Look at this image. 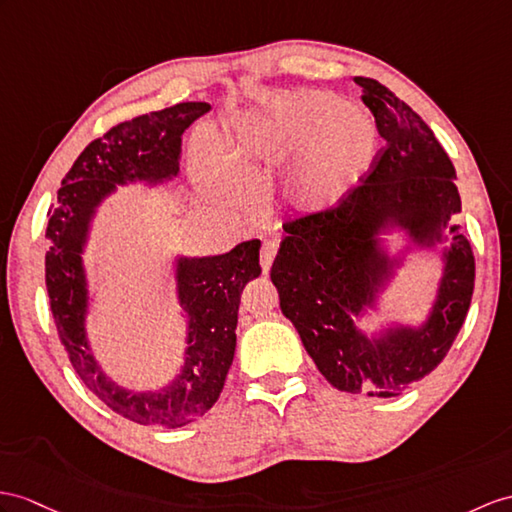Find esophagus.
<instances>
[{
  "instance_id": "34e87169",
  "label": "esophagus",
  "mask_w": 512,
  "mask_h": 512,
  "mask_svg": "<svg viewBox=\"0 0 512 512\" xmlns=\"http://www.w3.org/2000/svg\"><path fill=\"white\" fill-rule=\"evenodd\" d=\"M278 252V243L276 241H263V249H260V267H263V273H267L271 269L273 258H276Z\"/></svg>"
}]
</instances>
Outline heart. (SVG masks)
Returning <instances> with one entry per match:
<instances>
[{"label": "heart", "mask_w": 512, "mask_h": 512, "mask_svg": "<svg viewBox=\"0 0 512 512\" xmlns=\"http://www.w3.org/2000/svg\"><path fill=\"white\" fill-rule=\"evenodd\" d=\"M350 104L330 93H297L245 119L228 141V156L247 171L289 165L306 154L286 184L293 213L321 215L339 206L367 178L378 158V132Z\"/></svg>", "instance_id": "b5f03b06"}]
</instances>
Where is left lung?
I'll use <instances>...</instances> for the list:
<instances>
[{
    "label": "left lung",
    "mask_w": 512,
    "mask_h": 512,
    "mask_svg": "<svg viewBox=\"0 0 512 512\" xmlns=\"http://www.w3.org/2000/svg\"><path fill=\"white\" fill-rule=\"evenodd\" d=\"M354 80L386 145L339 206L286 223L271 282L284 317L334 389L397 397L450 352L471 304L476 263L452 221L460 213L456 169L434 132L378 80ZM389 231L407 239L395 255L383 239ZM436 248L444 267L424 321L417 327L390 322L371 335L360 331L355 321L377 312L405 256Z\"/></svg>",
    "instance_id": "obj_1"
}]
</instances>
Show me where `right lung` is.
I'll return each instance as SVG.
<instances>
[{"label": "right lung", "instance_id": "1", "mask_svg": "<svg viewBox=\"0 0 512 512\" xmlns=\"http://www.w3.org/2000/svg\"><path fill=\"white\" fill-rule=\"evenodd\" d=\"M208 110L206 102H182L110 128L73 162L58 189V204L49 213L45 284L60 343L97 400L141 426L180 428L219 400L234 358L241 293L249 280L260 276V241H243L219 256L176 258L173 278L186 323L182 365L165 386L147 391L112 380L91 350L84 249L97 208L117 186H156L178 176L182 134Z\"/></svg>", "mask_w": 512, "mask_h": 512}]
</instances>
